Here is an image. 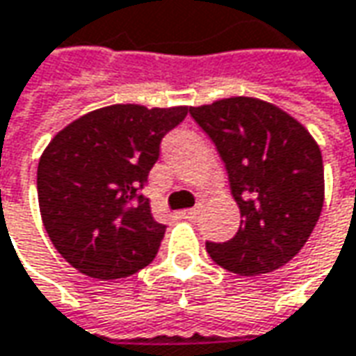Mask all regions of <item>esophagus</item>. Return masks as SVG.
I'll list each match as a JSON object with an SVG mask.
<instances>
[{"label":"esophagus","mask_w":356,"mask_h":356,"mask_svg":"<svg viewBox=\"0 0 356 356\" xmlns=\"http://www.w3.org/2000/svg\"><path fill=\"white\" fill-rule=\"evenodd\" d=\"M197 215H199V209H187V211H183V213H181L183 218H189V220H195Z\"/></svg>","instance_id":"34e87169"}]
</instances>
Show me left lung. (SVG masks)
I'll use <instances>...</instances> for the list:
<instances>
[{
    "instance_id": "obj_1",
    "label": "left lung",
    "mask_w": 356,
    "mask_h": 356,
    "mask_svg": "<svg viewBox=\"0 0 356 356\" xmlns=\"http://www.w3.org/2000/svg\"><path fill=\"white\" fill-rule=\"evenodd\" d=\"M225 161L240 228L227 242H207L218 266L262 276L288 264L312 236L325 199L317 141L277 106L248 96L189 108Z\"/></svg>"
}]
</instances>
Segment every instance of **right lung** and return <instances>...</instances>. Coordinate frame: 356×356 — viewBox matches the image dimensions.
Returning <instances> with one entry per match:
<instances>
[{"label": "right lung", "instance_id": "1", "mask_svg": "<svg viewBox=\"0 0 356 356\" xmlns=\"http://www.w3.org/2000/svg\"><path fill=\"white\" fill-rule=\"evenodd\" d=\"M189 108L114 104L60 129L39 159L44 230L80 274L118 280L155 258L165 225L143 195L159 143Z\"/></svg>", "mask_w": 356, "mask_h": 356}]
</instances>
